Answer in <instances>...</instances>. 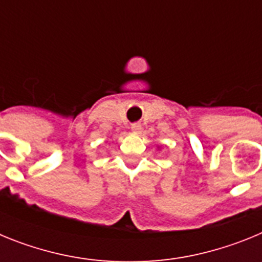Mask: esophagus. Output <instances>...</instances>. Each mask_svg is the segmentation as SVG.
Masks as SVG:
<instances>
[{
  "instance_id": "obj_1",
  "label": "esophagus",
  "mask_w": 262,
  "mask_h": 262,
  "mask_svg": "<svg viewBox=\"0 0 262 262\" xmlns=\"http://www.w3.org/2000/svg\"><path fill=\"white\" fill-rule=\"evenodd\" d=\"M131 129L135 131V133H139V131L142 129V126H140V123H133L131 124Z\"/></svg>"
}]
</instances>
